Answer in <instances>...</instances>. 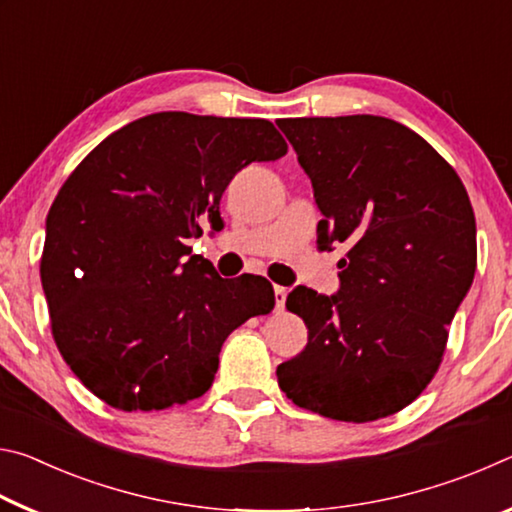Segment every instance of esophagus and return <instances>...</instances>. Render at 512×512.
<instances>
[{
	"label": "esophagus",
	"mask_w": 512,
	"mask_h": 512,
	"mask_svg": "<svg viewBox=\"0 0 512 512\" xmlns=\"http://www.w3.org/2000/svg\"><path fill=\"white\" fill-rule=\"evenodd\" d=\"M284 302H287V289L275 287V307L284 309Z\"/></svg>",
	"instance_id": "34e87169"
}]
</instances>
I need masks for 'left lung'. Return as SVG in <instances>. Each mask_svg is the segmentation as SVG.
Here are the masks:
<instances>
[{"mask_svg": "<svg viewBox=\"0 0 512 512\" xmlns=\"http://www.w3.org/2000/svg\"><path fill=\"white\" fill-rule=\"evenodd\" d=\"M277 126L323 212L318 248H348L336 296L289 293L287 309L305 320L309 343L277 366V384L325 418H386L409 406L443 361L447 325L476 268L470 196L452 164L393 119L298 117Z\"/></svg>", "mask_w": 512, "mask_h": 512, "instance_id": "left-lung-1", "label": "left lung"}]
</instances>
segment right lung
I'll use <instances>...</instances> for the list:
<instances>
[{"instance_id":"obj_1","label":"right lung","mask_w":512,"mask_h":512,"mask_svg":"<svg viewBox=\"0 0 512 512\" xmlns=\"http://www.w3.org/2000/svg\"><path fill=\"white\" fill-rule=\"evenodd\" d=\"M266 119L155 112L108 135L60 187L40 277L51 336L112 409L162 411L212 386L223 341L275 307L259 275L223 280L187 241L221 228L250 162L287 155Z\"/></svg>"}]
</instances>
